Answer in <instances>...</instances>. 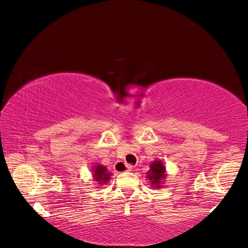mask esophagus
Instances as JSON below:
<instances>
[{
    "label": "esophagus",
    "mask_w": 248,
    "mask_h": 248,
    "mask_svg": "<svg viewBox=\"0 0 248 248\" xmlns=\"http://www.w3.org/2000/svg\"><path fill=\"white\" fill-rule=\"evenodd\" d=\"M124 171H132L133 167L131 165H124Z\"/></svg>",
    "instance_id": "esophagus-1"
}]
</instances>
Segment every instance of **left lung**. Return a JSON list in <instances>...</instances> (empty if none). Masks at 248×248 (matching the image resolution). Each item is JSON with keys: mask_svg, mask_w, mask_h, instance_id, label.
Masks as SVG:
<instances>
[{"mask_svg": "<svg viewBox=\"0 0 248 248\" xmlns=\"http://www.w3.org/2000/svg\"><path fill=\"white\" fill-rule=\"evenodd\" d=\"M147 178L150 181L152 187L160 188L163 181L166 178V168L163 164V162L160 160H155L150 164V170L147 171Z\"/></svg>", "mask_w": 248, "mask_h": 248, "instance_id": "left-lung-1", "label": "left lung"}]
</instances>
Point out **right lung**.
I'll return each instance as SVG.
<instances>
[{
    "mask_svg": "<svg viewBox=\"0 0 248 248\" xmlns=\"http://www.w3.org/2000/svg\"><path fill=\"white\" fill-rule=\"evenodd\" d=\"M113 173L108 172L107 167L101 165V164H97L94 165L93 168V180L96 181L100 186H103V184H107L110 177H112Z\"/></svg>",
    "mask_w": 248,
    "mask_h": 248,
    "instance_id": "right-lung-1",
    "label": "right lung"
}]
</instances>
